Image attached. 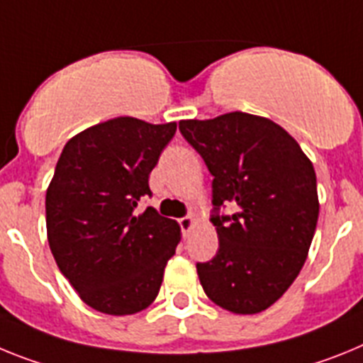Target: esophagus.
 I'll return each mask as SVG.
<instances>
[{
  "label": "esophagus",
  "mask_w": 363,
  "mask_h": 363,
  "mask_svg": "<svg viewBox=\"0 0 363 363\" xmlns=\"http://www.w3.org/2000/svg\"><path fill=\"white\" fill-rule=\"evenodd\" d=\"M179 225H181L182 234L188 235L191 232V228H194V226H195V217H191V216L182 217V219H179Z\"/></svg>",
  "instance_id": "34e87169"
}]
</instances>
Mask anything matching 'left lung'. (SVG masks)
Listing matches in <instances>:
<instances>
[{
    "mask_svg": "<svg viewBox=\"0 0 363 363\" xmlns=\"http://www.w3.org/2000/svg\"><path fill=\"white\" fill-rule=\"evenodd\" d=\"M182 137L213 175L219 250L197 263L204 292L234 314L274 305L303 269L316 230L320 201L314 166L279 124L232 111L208 121H181Z\"/></svg>",
    "mask_w": 363,
    "mask_h": 363,
    "instance_id": "1",
    "label": "left lung"
}]
</instances>
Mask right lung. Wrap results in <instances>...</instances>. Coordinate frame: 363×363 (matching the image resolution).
Here are the masks:
<instances>
[{
    "label": "right lung",
    "instance_id": "obj_1",
    "mask_svg": "<svg viewBox=\"0 0 363 363\" xmlns=\"http://www.w3.org/2000/svg\"><path fill=\"white\" fill-rule=\"evenodd\" d=\"M175 131V122L116 116L74 135L60 155L45 195L47 239L58 269L99 313L137 314L159 294L181 226L137 206Z\"/></svg>",
    "mask_w": 363,
    "mask_h": 363
}]
</instances>
